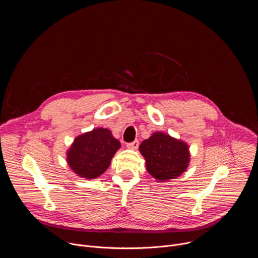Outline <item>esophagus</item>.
Instances as JSON below:
<instances>
[{
  "instance_id": "1",
  "label": "esophagus",
  "mask_w": 258,
  "mask_h": 258,
  "mask_svg": "<svg viewBox=\"0 0 258 258\" xmlns=\"http://www.w3.org/2000/svg\"><path fill=\"white\" fill-rule=\"evenodd\" d=\"M126 147L128 149H132V150H136V149H138V147H139V141H134L133 143H128L127 145H126Z\"/></svg>"
}]
</instances>
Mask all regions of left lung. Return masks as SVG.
<instances>
[{
	"instance_id": "8db88e82",
	"label": "left lung",
	"mask_w": 258,
	"mask_h": 258,
	"mask_svg": "<svg viewBox=\"0 0 258 258\" xmlns=\"http://www.w3.org/2000/svg\"><path fill=\"white\" fill-rule=\"evenodd\" d=\"M139 150L146 160L147 170L157 181L178 177L190 163L188 144L162 132L144 140Z\"/></svg>"
}]
</instances>
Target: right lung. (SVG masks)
<instances>
[{
  "mask_svg": "<svg viewBox=\"0 0 258 258\" xmlns=\"http://www.w3.org/2000/svg\"><path fill=\"white\" fill-rule=\"evenodd\" d=\"M120 142L108 128L98 127L78 136L66 153V161L77 175L91 179L107 170Z\"/></svg>",
  "mask_w": 258,
  "mask_h": 258,
  "instance_id": "right-lung-1",
  "label": "right lung"
}]
</instances>
